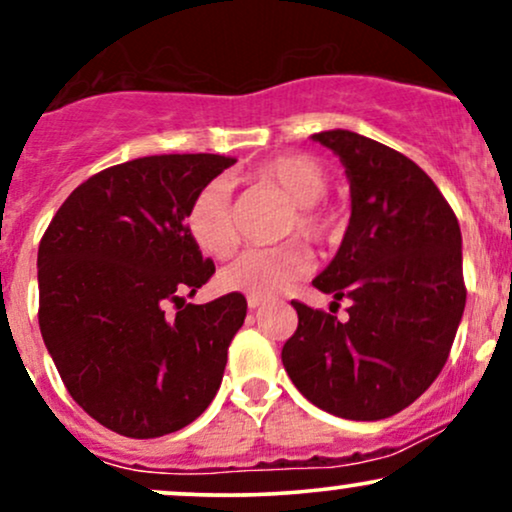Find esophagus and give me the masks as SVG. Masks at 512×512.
I'll use <instances>...</instances> for the list:
<instances>
[{"label":"esophagus","mask_w":512,"mask_h":512,"mask_svg":"<svg viewBox=\"0 0 512 512\" xmlns=\"http://www.w3.org/2000/svg\"><path fill=\"white\" fill-rule=\"evenodd\" d=\"M262 303H264V298H262V296H248V305H250L252 310H255V308H260Z\"/></svg>","instance_id":"esophagus-1"}]
</instances>
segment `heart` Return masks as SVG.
I'll use <instances>...</instances> for the list:
<instances>
[{
  "label": "heart",
  "instance_id": "b5f03b06",
  "mask_svg": "<svg viewBox=\"0 0 512 512\" xmlns=\"http://www.w3.org/2000/svg\"><path fill=\"white\" fill-rule=\"evenodd\" d=\"M245 178L255 185L274 187L291 202V211L281 226L284 238L301 236L310 245H327L339 238L342 214L322 197L327 192V173L313 156H272L248 170ZM185 228L204 255L216 260L233 255L240 236L231 192L223 182L214 180L199 187L185 211ZM308 269V250L301 243H286L276 248L245 250L238 260L223 267L219 281L226 291L274 296L308 274Z\"/></svg>",
  "mask_w": 512,
  "mask_h": 512
}]
</instances>
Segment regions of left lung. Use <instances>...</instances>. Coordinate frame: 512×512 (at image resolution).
<instances>
[{
	"instance_id": "8db88e82",
	"label": "left lung",
	"mask_w": 512,
	"mask_h": 512,
	"mask_svg": "<svg viewBox=\"0 0 512 512\" xmlns=\"http://www.w3.org/2000/svg\"><path fill=\"white\" fill-rule=\"evenodd\" d=\"M342 158L351 219L315 289L349 298V320L291 301L298 327L281 349L315 407L378 421L409 407L450 356L464 313L462 233L448 199L390 146L349 129L313 134Z\"/></svg>"
}]
</instances>
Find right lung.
<instances>
[{
    "instance_id": "add662e5",
    "label": "right lung",
    "mask_w": 512,
    "mask_h": 512,
    "mask_svg": "<svg viewBox=\"0 0 512 512\" xmlns=\"http://www.w3.org/2000/svg\"><path fill=\"white\" fill-rule=\"evenodd\" d=\"M233 163L163 154L110 166L64 199L40 240L43 342L74 402L120 436L180 431L219 390L248 301L185 303L216 272L185 211Z\"/></svg>"
}]
</instances>
